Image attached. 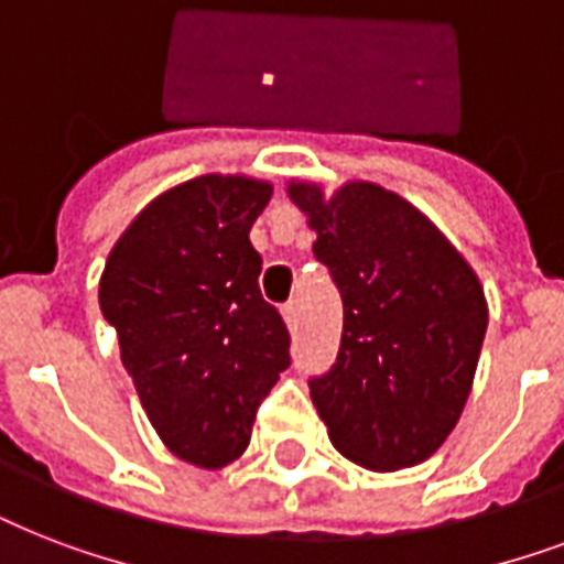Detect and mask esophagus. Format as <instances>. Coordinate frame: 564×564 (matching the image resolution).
Here are the masks:
<instances>
[{
	"instance_id": "obj_1",
	"label": "esophagus",
	"mask_w": 564,
	"mask_h": 564,
	"mask_svg": "<svg viewBox=\"0 0 564 564\" xmlns=\"http://www.w3.org/2000/svg\"><path fill=\"white\" fill-rule=\"evenodd\" d=\"M281 313H283V318H286V325H290V330H299V325H301L299 301H286Z\"/></svg>"
}]
</instances>
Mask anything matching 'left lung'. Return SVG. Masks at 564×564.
Here are the masks:
<instances>
[{"instance_id":"obj_1","label":"left lung","mask_w":564,"mask_h":564,"mask_svg":"<svg viewBox=\"0 0 564 564\" xmlns=\"http://www.w3.org/2000/svg\"><path fill=\"white\" fill-rule=\"evenodd\" d=\"M290 195L343 295L336 362L307 380L330 442L371 471L424 463L471 392L489 325L477 274L383 187L360 181L325 202L318 187L292 184Z\"/></svg>"}]
</instances>
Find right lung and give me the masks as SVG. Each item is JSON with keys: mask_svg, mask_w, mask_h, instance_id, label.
I'll return each mask as SVG.
<instances>
[{"mask_svg": "<svg viewBox=\"0 0 564 564\" xmlns=\"http://www.w3.org/2000/svg\"><path fill=\"white\" fill-rule=\"evenodd\" d=\"M272 198L251 178L202 175L158 195L110 251L101 316L172 454L221 468L290 369V330L260 292L248 230Z\"/></svg>", "mask_w": 564, "mask_h": 564, "instance_id": "add662e5", "label": "right lung"}]
</instances>
